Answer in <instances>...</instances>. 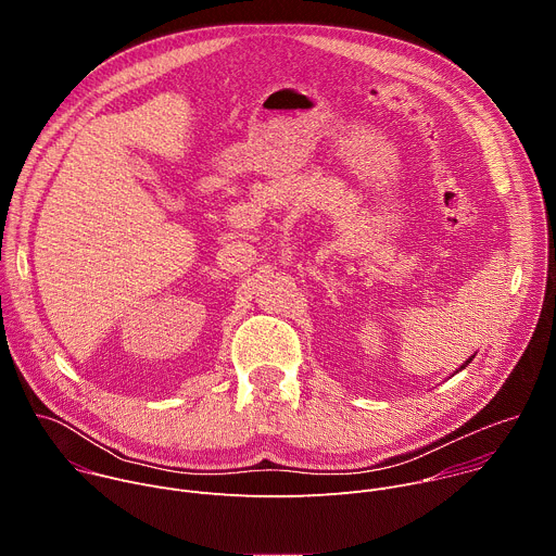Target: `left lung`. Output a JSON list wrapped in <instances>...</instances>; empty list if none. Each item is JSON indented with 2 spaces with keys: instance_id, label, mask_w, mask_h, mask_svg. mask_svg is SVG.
<instances>
[{
  "instance_id": "obj_1",
  "label": "left lung",
  "mask_w": 556,
  "mask_h": 556,
  "mask_svg": "<svg viewBox=\"0 0 556 556\" xmlns=\"http://www.w3.org/2000/svg\"><path fill=\"white\" fill-rule=\"evenodd\" d=\"M470 361H472V356H470V358H468V361H466V363H464V365H462V367H466V365H468V363H470ZM462 367H459V369H462Z\"/></svg>"
}]
</instances>
